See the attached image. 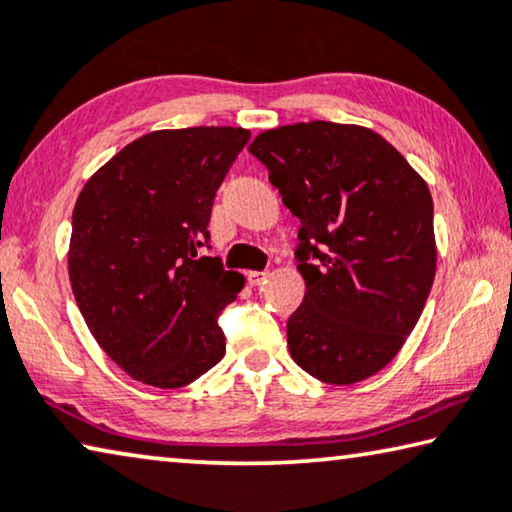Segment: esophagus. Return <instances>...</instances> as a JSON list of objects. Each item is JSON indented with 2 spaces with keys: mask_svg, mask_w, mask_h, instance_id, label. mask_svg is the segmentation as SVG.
<instances>
[{
  "mask_svg": "<svg viewBox=\"0 0 512 512\" xmlns=\"http://www.w3.org/2000/svg\"><path fill=\"white\" fill-rule=\"evenodd\" d=\"M247 279L251 286H261V283L267 279V272H249Z\"/></svg>",
  "mask_w": 512,
  "mask_h": 512,
  "instance_id": "esophagus-1",
  "label": "esophagus"
}]
</instances>
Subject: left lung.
<instances>
[{
  "label": "left lung",
  "mask_w": 512,
  "mask_h": 512,
  "mask_svg": "<svg viewBox=\"0 0 512 512\" xmlns=\"http://www.w3.org/2000/svg\"><path fill=\"white\" fill-rule=\"evenodd\" d=\"M249 153L300 219L306 293L286 325L290 357L336 387L366 380L403 348L435 281L426 180L387 139L352 123L281 125Z\"/></svg>",
  "instance_id": "obj_1"
}]
</instances>
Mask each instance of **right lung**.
Here are the masks:
<instances>
[{"instance_id": "1", "label": "right lung", "mask_w": 512, "mask_h": 512, "mask_svg": "<svg viewBox=\"0 0 512 512\" xmlns=\"http://www.w3.org/2000/svg\"><path fill=\"white\" fill-rule=\"evenodd\" d=\"M251 132L155 130L102 164L77 196L68 277L86 327L132 380L178 389L226 352L219 311L245 277L199 256L212 201Z\"/></svg>"}]
</instances>
